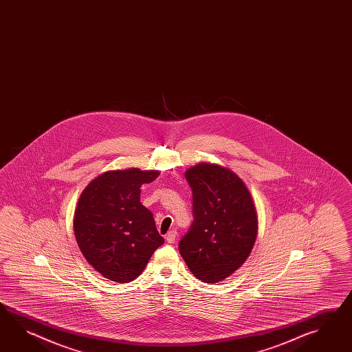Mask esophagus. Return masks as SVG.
I'll list each match as a JSON object with an SVG mask.
<instances>
[{
	"instance_id": "1",
	"label": "esophagus",
	"mask_w": 352,
	"mask_h": 352,
	"mask_svg": "<svg viewBox=\"0 0 352 352\" xmlns=\"http://www.w3.org/2000/svg\"><path fill=\"white\" fill-rule=\"evenodd\" d=\"M165 239L168 243H174V240L177 239V232L175 230H170L165 235Z\"/></svg>"
}]
</instances>
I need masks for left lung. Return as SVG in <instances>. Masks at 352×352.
Masks as SVG:
<instances>
[{
    "label": "left lung",
    "mask_w": 352,
    "mask_h": 352,
    "mask_svg": "<svg viewBox=\"0 0 352 352\" xmlns=\"http://www.w3.org/2000/svg\"><path fill=\"white\" fill-rule=\"evenodd\" d=\"M193 221L179 252L202 283H217L249 257L257 238V211L248 188L232 170L201 163L186 172Z\"/></svg>",
    "instance_id": "obj_1"
}]
</instances>
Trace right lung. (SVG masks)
Listing matches in <instances>:
<instances>
[{
    "label": "right lung",
    "mask_w": 352,
    "mask_h": 352,
    "mask_svg": "<svg viewBox=\"0 0 352 352\" xmlns=\"http://www.w3.org/2000/svg\"><path fill=\"white\" fill-rule=\"evenodd\" d=\"M157 170H113L95 178L78 199L74 229L86 261L105 278L129 283L164 243L151 211L140 202L141 186Z\"/></svg>",
    "instance_id": "1"
}]
</instances>
